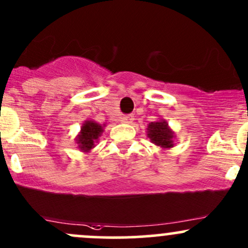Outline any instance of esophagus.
Returning <instances> with one entry per match:
<instances>
[{
    "instance_id": "34e87169",
    "label": "esophagus",
    "mask_w": 248,
    "mask_h": 248,
    "mask_svg": "<svg viewBox=\"0 0 248 248\" xmlns=\"http://www.w3.org/2000/svg\"><path fill=\"white\" fill-rule=\"evenodd\" d=\"M134 119H135V117L132 116V114H127V116L122 117V122H123V123H126V124H131L132 122H134Z\"/></svg>"
}]
</instances>
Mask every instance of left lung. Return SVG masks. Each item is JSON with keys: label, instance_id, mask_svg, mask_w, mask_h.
Masks as SVG:
<instances>
[{"label": "left lung", "instance_id": "obj_1", "mask_svg": "<svg viewBox=\"0 0 248 248\" xmlns=\"http://www.w3.org/2000/svg\"><path fill=\"white\" fill-rule=\"evenodd\" d=\"M146 136L150 138V142L162 149H170L174 146L175 132L167 123L166 119H161L156 122H151L146 129Z\"/></svg>", "mask_w": 248, "mask_h": 248}]
</instances>
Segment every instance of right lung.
I'll return each mask as SVG.
<instances>
[{"instance_id":"right-lung-1","label":"right lung","mask_w":248,"mask_h":248,"mask_svg":"<svg viewBox=\"0 0 248 248\" xmlns=\"http://www.w3.org/2000/svg\"><path fill=\"white\" fill-rule=\"evenodd\" d=\"M105 124H99L94 121L86 119L81 125L80 132L77 135L76 142L78 149L82 153H90L95 146L100 136L103 135Z\"/></svg>"}]
</instances>
